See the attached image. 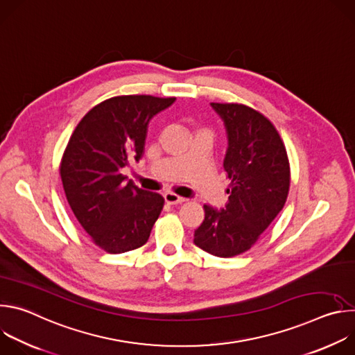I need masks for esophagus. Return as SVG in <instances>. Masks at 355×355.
Here are the masks:
<instances>
[{
  "mask_svg": "<svg viewBox=\"0 0 355 355\" xmlns=\"http://www.w3.org/2000/svg\"><path fill=\"white\" fill-rule=\"evenodd\" d=\"M164 199H166V202H167L168 205H177V204H182V202H185V198L178 196L174 192H166L164 193Z\"/></svg>",
  "mask_w": 355,
  "mask_h": 355,
  "instance_id": "34e87169",
  "label": "esophagus"
}]
</instances>
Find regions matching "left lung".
Returning <instances> with one entry per match:
<instances>
[{"instance_id": "8db88e82", "label": "left lung", "mask_w": 355, "mask_h": 355, "mask_svg": "<svg viewBox=\"0 0 355 355\" xmlns=\"http://www.w3.org/2000/svg\"><path fill=\"white\" fill-rule=\"evenodd\" d=\"M222 118L229 147L223 167L230 184L222 209L204 205L205 219L193 243L229 259L250 250L282 211L291 184L285 144L268 118L243 104L212 103Z\"/></svg>"}]
</instances>
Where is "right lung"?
<instances>
[{
  "instance_id": "obj_1",
  "label": "right lung",
  "mask_w": 355,
  "mask_h": 355,
  "mask_svg": "<svg viewBox=\"0 0 355 355\" xmlns=\"http://www.w3.org/2000/svg\"><path fill=\"white\" fill-rule=\"evenodd\" d=\"M174 96L119 95L95 105L78 122L60 163L69 205L91 240L111 254L141 247L164 198L126 182L122 168L139 162L150 119Z\"/></svg>"
}]
</instances>
